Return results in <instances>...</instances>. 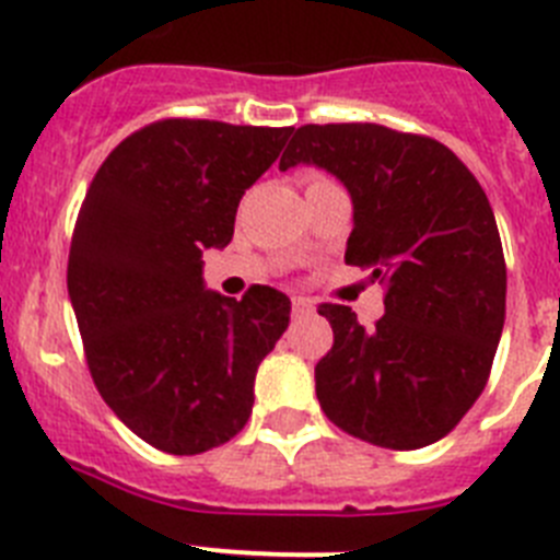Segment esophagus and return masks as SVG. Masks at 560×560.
<instances>
[{
    "label": "esophagus",
    "mask_w": 560,
    "mask_h": 560,
    "mask_svg": "<svg viewBox=\"0 0 560 560\" xmlns=\"http://www.w3.org/2000/svg\"><path fill=\"white\" fill-rule=\"evenodd\" d=\"M311 314H314V303H311V300H305V296H294V300H291V316H294V319H303V316Z\"/></svg>",
    "instance_id": "obj_1"
}]
</instances>
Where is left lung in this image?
<instances>
[{"mask_svg": "<svg viewBox=\"0 0 560 560\" xmlns=\"http://www.w3.org/2000/svg\"><path fill=\"white\" fill-rule=\"evenodd\" d=\"M300 162L348 187L345 264L387 289L375 328L319 305L334 328L314 370L319 407L373 446L438 443L485 389L502 336L508 269L488 196L443 142L375 122L296 128L280 171Z\"/></svg>", "mask_w": 560, "mask_h": 560, "instance_id": "obj_1", "label": "left lung"}]
</instances>
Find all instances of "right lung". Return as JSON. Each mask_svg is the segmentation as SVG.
<instances>
[{
  "mask_svg": "<svg viewBox=\"0 0 560 560\" xmlns=\"http://www.w3.org/2000/svg\"><path fill=\"white\" fill-rule=\"evenodd\" d=\"M291 128L160 120L133 131L89 185L67 289L97 393L137 438L201 454L246 427L257 364L289 328L291 300L252 285L207 291L205 249H224L237 201Z\"/></svg>",
  "mask_w": 560,
  "mask_h": 560,
  "instance_id": "obj_1",
  "label": "right lung"
}]
</instances>
